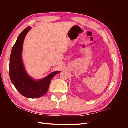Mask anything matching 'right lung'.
<instances>
[{
    "label": "right lung",
    "mask_w": 128,
    "mask_h": 128,
    "mask_svg": "<svg viewBox=\"0 0 128 128\" xmlns=\"http://www.w3.org/2000/svg\"><path fill=\"white\" fill-rule=\"evenodd\" d=\"M31 29L28 26L20 34L12 50L10 63V77L20 94L28 98L42 97L47 93L53 77L60 72L52 73L46 78L35 81L27 75L22 61V51L26 34Z\"/></svg>",
    "instance_id": "1"
}]
</instances>
